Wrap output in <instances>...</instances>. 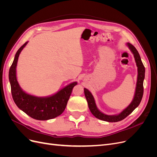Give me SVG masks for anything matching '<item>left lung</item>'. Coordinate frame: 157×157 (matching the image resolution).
<instances>
[{"label":"left lung","instance_id":"8db88e82","mask_svg":"<svg viewBox=\"0 0 157 157\" xmlns=\"http://www.w3.org/2000/svg\"><path fill=\"white\" fill-rule=\"evenodd\" d=\"M127 44L134 56L137 67V71H138L134 98L133 99L132 102L128 105V107L126 108L124 111H122L120 114H118V115H107L98 110L92 94L90 93L88 90L84 88V95L86 98L90 111H91L92 115L94 117H96L97 118H98V119L110 122H116L121 121L124 119L126 117H128L133 112V111L137 107H138L141 101L142 97H143L144 95V80L145 78V67L143 63H142L140 56L136 48L130 43H128Z\"/></svg>","mask_w":157,"mask_h":157}]
</instances>
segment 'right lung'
<instances>
[{
	"mask_svg": "<svg viewBox=\"0 0 157 157\" xmlns=\"http://www.w3.org/2000/svg\"><path fill=\"white\" fill-rule=\"evenodd\" d=\"M27 43V42L19 48L9 70L12 96L18 108L31 118L39 121L52 119L64 111L73 89L77 82L71 83L53 96L47 98H38L23 92L17 81L16 65L20 52Z\"/></svg>",
	"mask_w": 157,
	"mask_h": 157,
	"instance_id": "obj_1",
	"label": "right lung"
}]
</instances>
